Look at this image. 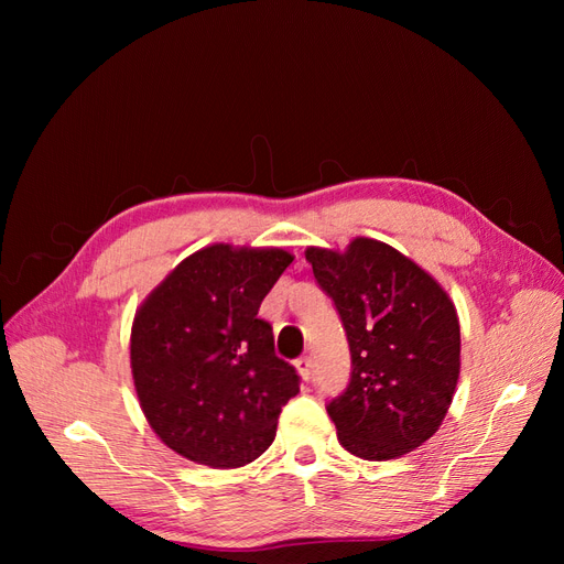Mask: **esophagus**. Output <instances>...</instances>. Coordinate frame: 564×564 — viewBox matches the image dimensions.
I'll return each instance as SVG.
<instances>
[{"label":"esophagus","mask_w":564,"mask_h":564,"mask_svg":"<svg viewBox=\"0 0 564 564\" xmlns=\"http://www.w3.org/2000/svg\"><path fill=\"white\" fill-rule=\"evenodd\" d=\"M296 369H299L303 381H311V377H313V360H311L308 355L301 357V360H296Z\"/></svg>","instance_id":"1"}]
</instances>
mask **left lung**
<instances>
[{"label": "left lung", "instance_id": "obj_1", "mask_svg": "<svg viewBox=\"0 0 564 564\" xmlns=\"http://www.w3.org/2000/svg\"><path fill=\"white\" fill-rule=\"evenodd\" d=\"M350 346L348 388L327 404L338 442L367 460L398 458L433 437L460 369L454 303L429 272L369 237L348 249L308 247Z\"/></svg>", "mask_w": 564, "mask_h": 564}]
</instances>
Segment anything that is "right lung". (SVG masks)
I'll list each match as a JSON object with an SVG mask.
<instances>
[{
	"label": "right lung",
	"instance_id": "1",
	"mask_svg": "<svg viewBox=\"0 0 564 564\" xmlns=\"http://www.w3.org/2000/svg\"><path fill=\"white\" fill-rule=\"evenodd\" d=\"M292 261L284 249L204 247L135 311V395L169 449L202 466L240 468L272 445L301 379L275 355L259 308Z\"/></svg>",
	"mask_w": 564,
	"mask_h": 564
}]
</instances>
